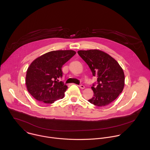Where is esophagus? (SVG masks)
<instances>
[{
	"mask_svg": "<svg viewBox=\"0 0 150 150\" xmlns=\"http://www.w3.org/2000/svg\"><path fill=\"white\" fill-rule=\"evenodd\" d=\"M79 87L80 88H81V89H84V88H85L84 85H79Z\"/></svg>",
	"mask_w": 150,
	"mask_h": 150,
	"instance_id": "esophagus-1",
	"label": "esophagus"
}]
</instances>
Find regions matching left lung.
<instances>
[{
    "mask_svg": "<svg viewBox=\"0 0 150 150\" xmlns=\"http://www.w3.org/2000/svg\"><path fill=\"white\" fill-rule=\"evenodd\" d=\"M78 54L87 63L93 75L97 78V86L93 85V97L88 101L103 107L110 104L122 92L125 75L122 67L112 56L100 50H79Z\"/></svg>",
    "mask_w": 150,
    "mask_h": 150,
    "instance_id": "left-lung-1",
    "label": "left lung"
}]
</instances>
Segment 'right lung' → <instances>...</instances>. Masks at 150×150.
I'll return each instance as SVG.
<instances>
[{"label":"right lung","mask_w":150,"mask_h":150,"mask_svg":"<svg viewBox=\"0 0 150 150\" xmlns=\"http://www.w3.org/2000/svg\"><path fill=\"white\" fill-rule=\"evenodd\" d=\"M76 54L74 50H56L35 59L28 67L25 83L28 91L37 101L53 103L64 97L68 87L59 79L62 68Z\"/></svg>","instance_id":"add662e5"}]
</instances>
